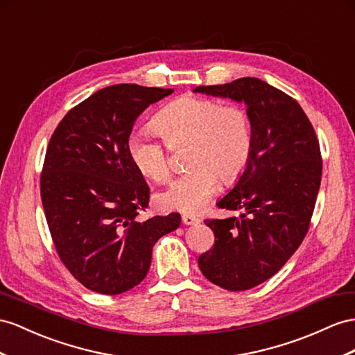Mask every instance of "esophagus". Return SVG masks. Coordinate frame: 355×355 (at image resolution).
Masks as SVG:
<instances>
[{
	"label": "esophagus",
	"mask_w": 355,
	"mask_h": 355,
	"mask_svg": "<svg viewBox=\"0 0 355 355\" xmlns=\"http://www.w3.org/2000/svg\"><path fill=\"white\" fill-rule=\"evenodd\" d=\"M181 220H183L184 225H196L199 222L198 217L190 216V214H183V216H181Z\"/></svg>",
	"instance_id": "34e87169"
}]
</instances>
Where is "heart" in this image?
Segmentation results:
<instances>
[{
	"label": "heart",
	"mask_w": 355,
	"mask_h": 355,
	"mask_svg": "<svg viewBox=\"0 0 355 355\" xmlns=\"http://www.w3.org/2000/svg\"><path fill=\"white\" fill-rule=\"evenodd\" d=\"M153 127L169 147L189 144L186 165L190 169L157 195V204L165 210L198 211L214 195L217 181L235 183L249 163L252 123L246 109L239 105L183 96L157 112ZM127 153L142 175L156 183H165L169 178L168 153L148 135H130Z\"/></svg>",
	"instance_id": "b5f03b06"
}]
</instances>
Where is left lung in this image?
Returning a JSON list of instances; mask_svg holds the SVG:
<instances>
[{
	"label": "left lung",
	"instance_id": "obj_1",
	"mask_svg": "<svg viewBox=\"0 0 355 355\" xmlns=\"http://www.w3.org/2000/svg\"><path fill=\"white\" fill-rule=\"evenodd\" d=\"M195 93L248 105L250 159L239 183L217 202L240 216L207 219L214 244L198 258L214 285L246 291L275 276L306 237L321 186L320 142L297 100L261 79L196 87Z\"/></svg>",
	"mask_w": 355,
	"mask_h": 355
}]
</instances>
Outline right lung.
I'll return each instance as SVG.
<instances>
[{
  "mask_svg": "<svg viewBox=\"0 0 355 355\" xmlns=\"http://www.w3.org/2000/svg\"><path fill=\"white\" fill-rule=\"evenodd\" d=\"M172 91L135 84L98 89L51 136L40 175L44 216L61 262L94 293L116 295L139 285L154 244L180 226L178 213L138 220L150 187L127 153L136 118Z\"/></svg>",
  "mask_w": 355,
  "mask_h": 355,
  "instance_id": "right-lung-1",
  "label": "right lung"
}]
</instances>
